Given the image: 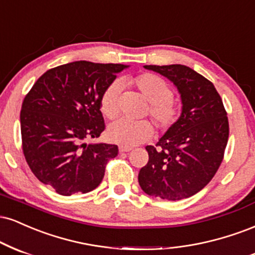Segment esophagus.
I'll return each mask as SVG.
<instances>
[{
	"label": "esophagus",
	"instance_id": "esophagus-1",
	"mask_svg": "<svg viewBox=\"0 0 255 255\" xmlns=\"http://www.w3.org/2000/svg\"><path fill=\"white\" fill-rule=\"evenodd\" d=\"M131 150H132V148H131V146H125V145L119 146V152H128Z\"/></svg>",
	"mask_w": 255,
	"mask_h": 255
}]
</instances>
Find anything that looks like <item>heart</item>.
Masks as SVG:
<instances>
[{"instance_id":"heart-1","label":"heart","mask_w":255,"mask_h":255,"mask_svg":"<svg viewBox=\"0 0 255 255\" xmlns=\"http://www.w3.org/2000/svg\"><path fill=\"white\" fill-rule=\"evenodd\" d=\"M132 85L149 103V115L158 128H169L179 117V107L173 99L172 88L166 81L154 74H142L132 79ZM121 83L115 81L105 89L100 100L101 112L112 119L118 115V98ZM154 133L152 125L148 121L131 122L118 119L109 127L107 136L117 144L132 146L150 139Z\"/></svg>"}]
</instances>
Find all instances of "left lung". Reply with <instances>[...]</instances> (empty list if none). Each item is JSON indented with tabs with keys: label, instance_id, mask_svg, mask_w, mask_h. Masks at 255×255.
Returning a JSON list of instances; mask_svg holds the SVG:
<instances>
[{
	"label": "left lung",
	"instance_id": "obj_1",
	"mask_svg": "<svg viewBox=\"0 0 255 255\" xmlns=\"http://www.w3.org/2000/svg\"><path fill=\"white\" fill-rule=\"evenodd\" d=\"M144 68L176 87L182 106L156 146H145L149 161L139 170V186L161 199L188 198L210 182L223 160L229 124L222 99L210 81L186 65Z\"/></svg>",
	"mask_w": 255,
	"mask_h": 255
}]
</instances>
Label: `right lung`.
<instances>
[{"label": "right lung", "mask_w": 255, "mask_h": 255, "mask_svg": "<svg viewBox=\"0 0 255 255\" xmlns=\"http://www.w3.org/2000/svg\"><path fill=\"white\" fill-rule=\"evenodd\" d=\"M128 67L71 62L50 69L33 85L20 123L23 155L39 181L62 196L87 193L100 185L118 146L86 140L105 130L103 93Z\"/></svg>", "instance_id": "1"}]
</instances>
